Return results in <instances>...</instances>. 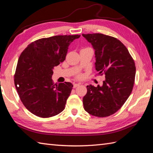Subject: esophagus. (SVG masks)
Returning <instances> with one entry per match:
<instances>
[{"label":"esophagus","mask_w":153,"mask_h":153,"mask_svg":"<svg viewBox=\"0 0 153 153\" xmlns=\"http://www.w3.org/2000/svg\"><path fill=\"white\" fill-rule=\"evenodd\" d=\"M80 85V83H74V88H76V87H78Z\"/></svg>","instance_id":"34e87169"}]
</instances>
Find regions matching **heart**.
<instances>
[{"instance_id":"b5f03b06","label":"heart","mask_w":153,"mask_h":153,"mask_svg":"<svg viewBox=\"0 0 153 153\" xmlns=\"http://www.w3.org/2000/svg\"><path fill=\"white\" fill-rule=\"evenodd\" d=\"M82 77V74H78V75H77V78H81V77Z\"/></svg>"}]
</instances>
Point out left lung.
I'll list each match as a JSON object with an SVG mask.
<instances>
[{
    "label": "left lung",
    "mask_w": 153,
    "mask_h": 153,
    "mask_svg": "<svg viewBox=\"0 0 153 153\" xmlns=\"http://www.w3.org/2000/svg\"><path fill=\"white\" fill-rule=\"evenodd\" d=\"M82 35L95 51L96 70L105 76L102 86H87L84 109L94 116H109L121 108L131 93L136 71L134 60L125 45L115 37L102 33Z\"/></svg>",
    "instance_id": "8db88e82"
}]
</instances>
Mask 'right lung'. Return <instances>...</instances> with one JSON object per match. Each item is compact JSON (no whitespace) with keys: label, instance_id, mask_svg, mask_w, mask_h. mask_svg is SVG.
I'll return each instance as SVG.
<instances>
[{"label":"right lung","instance_id":"right-lung-1","mask_svg":"<svg viewBox=\"0 0 153 153\" xmlns=\"http://www.w3.org/2000/svg\"><path fill=\"white\" fill-rule=\"evenodd\" d=\"M75 35L42 38L27 45L19 57L14 84L21 101L29 111L41 118H50L63 111L73 85L54 83L53 69L66 59Z\"/></svg>","mask_w":153,"mask_h":153}]
</instances>
